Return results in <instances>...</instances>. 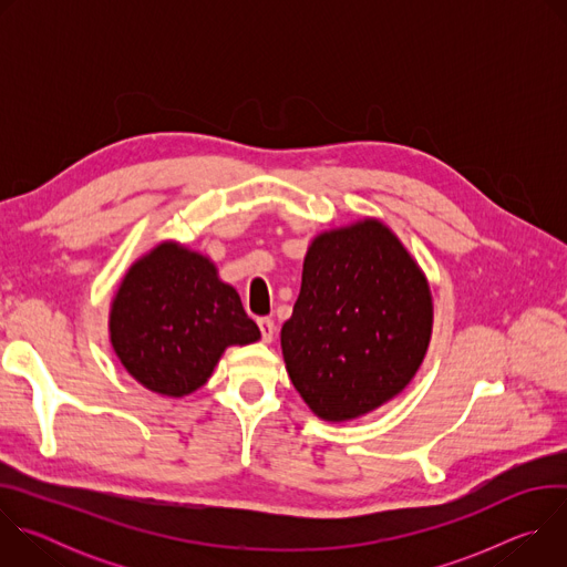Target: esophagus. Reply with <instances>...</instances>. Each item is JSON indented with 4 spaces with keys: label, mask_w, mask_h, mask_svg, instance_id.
<instances>
[{
    "label": "esophagus",
    "mask_w": 567,
    "mask_h": 567,
    "mask_svg": "<svg viewBox=\"0 0 567 567\" xmlns=\"http://www.w3.org/2000/svg\"><path fill=\"white\" fill-rule=\"evenodd\" d=\"M258 328L265 343H271L276 337V322L271 318H258Z\"/></svg>",
    "instance_id": "1"
}]
</instances>
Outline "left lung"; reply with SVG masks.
Here are the masks:
<instances>
[{
    "mask_svg": "<svg viewBox=\"0 0 567 567\" xmlns=\"http://www.w3.org/2000/svg\"><path fill=\"white\" fill-rule=\"evenodd\" d=\"M431 334L429 278L388 224L363 217L311 239L280 348L316 417L341 424L381 409L415 379Z\"/></svg>",
    "mask_w": 567,
    "mask_h": 567,
    "instance_id": "obj_1",
    "label": "left lung"
}]
</instances>
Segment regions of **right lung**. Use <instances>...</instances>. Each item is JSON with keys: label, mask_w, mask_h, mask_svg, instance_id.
<instances>
[{"label": "right lung", "mask_w": 567, "mask_h": 567, "mask_svg": "<svg viewBox=\"0 0 567 567\" xmlns=\"http://www.w3.org/2000/svg\"><path fill=\"white\" fill-rule=\"evenodd\" d=\"M110 343L143 388L182 399L202 388L230 346L260 341L215 262L164 239L125 271L110 305Z\"/></svg>", "instance_id": "add662e5"}]
</instances>
